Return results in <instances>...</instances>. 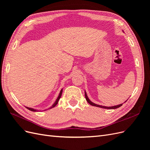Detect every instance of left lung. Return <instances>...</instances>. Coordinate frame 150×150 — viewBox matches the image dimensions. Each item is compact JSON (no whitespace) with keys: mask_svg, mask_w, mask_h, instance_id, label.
<instances>
[{"mask_svg":"<svg viewBox=\"0 0 150 150\" xmlns=\"http://www.w3.org/2000/svg\"><path fill=\"white\" fill-rule=\"evenodd\" d=\"M85 98H86V101H87L88 103L89 104H90L91 105L94 106H96V107H99V108H104V109H110V110H111V109H116V108H119V107H120V106H121L122 105V104H119V105L115 106H111V107H107V106H104L98 105V104L93 103V102H91V101L89 100L88 97V96H87V94H86V92H85ZM127 100H128V99H127ZM127 100H126V101H127ZM126 101L125 102H126Z\"/></svg>","mask_w":150,"mask_h":150,"instance_id":"left-lung-1","label":"left lung"}]
</instances>
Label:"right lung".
<instances>
[{
	"label": "right lung",
	"mask_w": 150,
	"mask_h": 150,
	"mask_svg": "<svg viewBox=\"0 0 150 150\" xmlns=\"http://www.w3.org/2000/svg\"><path fill=\"white\" fill-rule=\"evenodd\" d=\"M62 89H61V91H60V93H59V96H58V98H57V99H56V102L54 103V104L51 107V108H49V109H51V108H54V107H55L56 106V104H57V103H58V101H59V99L61 98V95H62ZM27 109H28L29 110H30V111H36L37 110H34V109H33V108H28V107H25Z\"/></svg>",
	"instance_id": "obj_1"
}]
</instances>
